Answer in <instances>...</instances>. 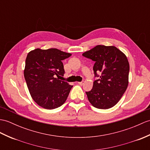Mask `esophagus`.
<instances>
[{
  "label": "esophagus",
  "instance_id": "esophagus-1",
  "mask_svg": "<svg viewBox=\"0 0 150 150\" xmlns=\"http://www.w3.org/2000/svg\"><path fill=\"white\" fill-rule=\"evenodd\" d=\"M78 83H79V84L81 85V86H82V85L83 84V83H84V82H83V81H82V82H78Z\"/></svg>",
  "mask_w": 150,
  "mask_h": 150
}]
</instances>
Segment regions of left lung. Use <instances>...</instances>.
I'll return each mask as SVG.
<instances>
[{"label": "left lung", "mask_w": 150, "mask_h": 150, "mask_svg": "<svg viewBox=\"0 0 150 150\" xmlns=\"http://www.w3.org/2000/svg\"><path fill=\"white\" fill-rule=\"evenodd\" d=\"M82 55L95 61L94 73L95 76H100L94 81L91 91L86 92L89 102L100 109L114 107L128 85L130 66L127 56L116 47L100 45Z\"/></svg>", "instance_id": "obj_1"}]
</instances>
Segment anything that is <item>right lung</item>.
<instances>
[{
  "mask_svg": "<svg viewBox=\"0 0 150 150\" xmlns=\"http://www.w3.org/2000/svg\"><path fill=\"white\" fill-rule=\"evenodd\" d=\"M71 55L57 48H36L28 53L24 77L30 96L38 105L54 109L66 102L73 86L59 77L64 74L62 61Z\"/></svg>",
  "mask_w": 150,
  "mask_h": 150,
  "instance_id": "1",
  "label": "right lung"
}]
</instances>
